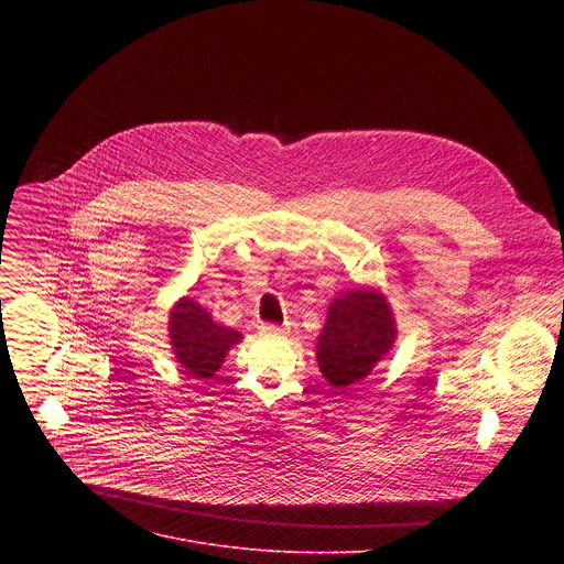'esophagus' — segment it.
Returning <instances> with one entry per match:
<instances>
[{"mask_svg": "<svg viewBox=\"0 0 564 564\" xmlns=\"http://www.w3.org/2000/svg\"><path fill=\"white\" fill-rule=\"evenodd\" d=\"M259 335L261 337H283V335H288V328H281V326H274V324H261Z\"/></svg>", "mask_w": 564, "mask_h": 564, "instance_id": "1", "label": "esophagus"}]
</instances>
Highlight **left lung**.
I'll return each mask as SVG.
<instances>
[{"label":"left lung","mask_w":564,"mask_h":564,"mask_svg":"<svg viewBox=\"0 0 564 564\" xmlns=\"http://www.w3.org/2000/svg\"><path fill=\"white\" fill-rule=\"evenodd\" d=\"M394 339L397 324L386 296L372 288L350 290L328 307L316 341L318 370L335 388H348L372 372Z\"/></svg>","instance_id":"left-lung-1"}]
</instances>
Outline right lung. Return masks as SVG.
Wrapping results in <instances>:
<instances>
[{"instance_id": "right-lung-1", "label": "right lung", "mask_w": 564, "mask_h": 564, "mask_svg": "<svg viewBox=\"0 0 564 564\" xmlns=\"http://www.w3.org/2000/svg\"><path fill=\"white\" fill-rule=\"evenodd\" d=\"M170 339L176 361L194 379H212L240 333L225 328L194 299L183 296L170 312Z\"/></svg>"}]
</instances>
